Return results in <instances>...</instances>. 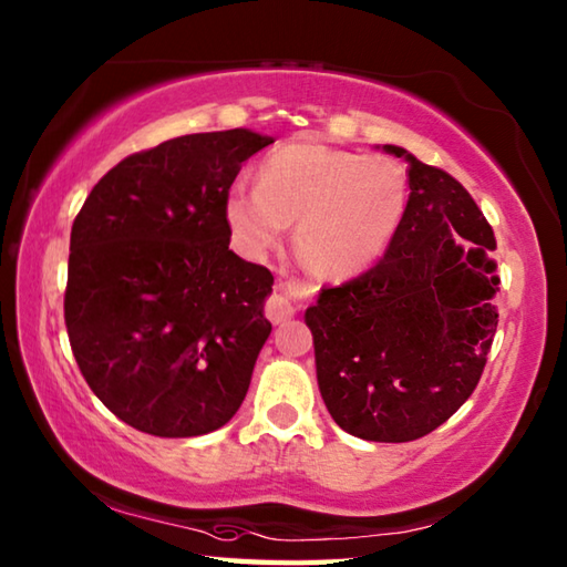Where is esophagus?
Segmentation results:
<instances>
[{
  "instance_id": "1",
  "label": "esophagus",
  "mask_w": 567,
  "mask_h": 567,
  "mask_svg": "<svg viewBox=\"0 0 567 567\" xmlns=\"http://www.w3.org/2000/svg\"><path fill=\"white\" fill-rule=\"evenodd\" d=\"M315 292V287L305 280H287L275 287V292L267 297L265 315L272 324H282L297 312V300H305Z\"/></svg>"
}]
</instances>
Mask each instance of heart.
Returning <instances> with one entry per match:
<instances>
[{"label": "heart", "mask_w": 567, "mask_h": 567, "mask_svg": "<svg viewBox=\"0 0 567 567\" xmlns=\"http://www.w3.org/2000/svg\"><path fill=\"white\" fill-rule=\"evenodd\" d=\"M257 190L233 185L225 220L238 248L262 257L295 224V248L322 277L372 267L406 213L409 178L382 153H354L315 141H287L257 163Z\"/></svg>", "instance_id": "b5f03b06"}]
</instances>
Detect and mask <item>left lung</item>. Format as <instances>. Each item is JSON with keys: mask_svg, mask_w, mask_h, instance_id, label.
Instances as JSON below:
<instances>
[{"mask_svg": "<svg viewBox=\"0 0 567 567\" xmlns=\"http://www.w3.org/2000/svg\"><path fill=\"white\" fill-rule=\"evenodd\" d=\"M409 163V200L372 270L324 287L305 322L317 382L347 434L404 444L461 409L486 367L498 312L496 238L476 200L446 171Z\"/></svg>", "mask_w": 567, "mask_h": 567, "instance_id": "8db88e82", "label": "left lung"}]
</instances>
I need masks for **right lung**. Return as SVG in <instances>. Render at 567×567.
Instances as JSON below:
<instances>
[{"instance_id":"add662e5","label":"right lung","mask_w":567,"mask_h":567,"mask_svg":"<svg viewBox=\"0 0 567 567\" xmlns=\"http://www.w3.org/2000/svg\"><path fill=\"white\" fill-rule=\"evenodd\" d=\"M248 128L190 133L123 158L71 225L64 319L91 391L163 439L228 424L272 324V272L235 255L225 198L270 146Z\"/></svg>"}]
</instances>
